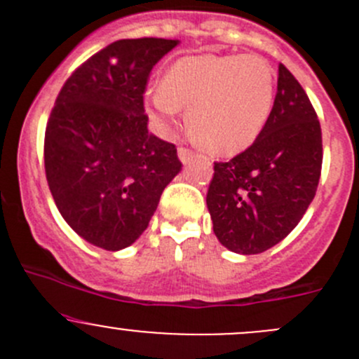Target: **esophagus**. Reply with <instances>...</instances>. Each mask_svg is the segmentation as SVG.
<instances>
[{
    "label": "esophagus",
    "instance_id": "1",
    "mask_svg": "<svg viewBox=\"0 0 359 359\" xmlns=\"http://www.w3.org/2000/svg\"><path fill=\"white\" fill-rule=\"evenodd\" d=\"M179 158L184 165H187V163H191L196 158V153L193 149H189V147H179Z\"/></svg>",
    "mask_w": 359,
    "mask_h": 359
}]
</instances>
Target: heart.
<instances>
[{
  "label": "heart",
  "instance_id": "b5f03b06",
  "mask_svg": "<svg viewBox=\"0 0 359 359\" xmlns=\"http://www.w3.org/2000/svg\"><path fill=\"white\" fill-rule=\"evenodd\" d=\"M276 74L257 55H201L179 60L165 85L149 92L151 116L166 133L189 107L187 125L198 142L217 154H238L252 146L269 119Z\"/></svg>",
  "mask_w": 359,
  "mask_h": 359
}]
</instances>
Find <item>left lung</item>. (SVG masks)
Wrapping results in <instances>:
<instances>
[{
    "instance_id": "1",
    "label": "left lung",
    "mask_w": 359,
    "mask_h": 359,
    "mask_svg": "<svg viewBox=\"0 0 359 359\" xmlns=\"http://www.w3.org/2000/svg\"><path fill=\"white\" fill-rule=\"evenodd\" d=\"M323 163L321 126L309 97L283 64L273 111L255 142L213 163L206 205L213 233L231 252H266L309 208Z\"/></svg>"
}]
</instances>
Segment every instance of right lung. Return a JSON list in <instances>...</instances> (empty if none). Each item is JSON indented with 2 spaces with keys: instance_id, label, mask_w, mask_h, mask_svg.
Wrapping results in <instances>:
<instances>
[{
  "instance_id": "obj_1",
  "label": "right lung",
  "mask_w": 359,
  "mask_h": 359,
  "mask_svg": "<svg viewBox=\"0 0 359 359\" xmlns=\"http://www.w3.org/2000/svg\"><path fill=\"white\" fill-rule=\"evenodd\" d=\"M177 39H119L76 69L45 130V172L64 220L109 252L149 226L163 189L180 172L175 144L147 130L149 74Z\"/></svg>"
}]
</instances>
